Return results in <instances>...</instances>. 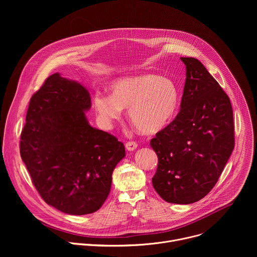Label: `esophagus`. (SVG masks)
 I'll return each instance as SVG.
<instances>
[{"mask_svg":"<svg viewBox=\"0 0 257 257\" xmlns=\"http://www.w3.org/2000/svg\"><path fill=\"white\" fill-rule=\"evenodd\" d=\"M125 148L127 151L129 152H133L134 150L137 149V143L135 141H128L126 144H125Z\"/></svg>","mask_w":257,"mask_h":257,"instance_id":"esophagus-1","label":"esophagus"}]
</instances>
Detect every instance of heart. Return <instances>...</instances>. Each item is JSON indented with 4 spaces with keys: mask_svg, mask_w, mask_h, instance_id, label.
I'll return each mask as SVG.
<instances>
[{
    "mask_svg": "<svg viewBox=\"0 0 257 257\" xmlns=\"http://www.w3.org/2000/svg\"><path fill=\"white\" fill-rule=\"evenodd\" d=\"M112 95L96 93L93 105L99 120L109 126L128 108L131 124L143 135L163 131L174 119L180 104L177 84L155 74L125 77L111 85Z\"/></svg>",
    "mask_w": 257,
    "mask_h": 257,
    "instance_id": "b5f03b06",
    "label": "heart"
}]
</instances>
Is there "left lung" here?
<instances>
[{"instance_id": "8db88e82", "label": "left lung", "mask_w": 257, "mask_h": 257, "mask_svg": "<svg viewBox=\"0 0 257 257\" xmlns=\"http://www.w3.org/2000/svg\"><path fill=\"white\" fill-rule=\"evenodd\" d=\"M186 80L181 109L151 140L159 164L153 185L170 203L189 204L215 185L235 144L231 101L195 58H181Z\"/></svg>"}]
</instances>
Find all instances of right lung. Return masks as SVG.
Returning a JSON list of instances; mask_svg holds the SVG:
<instances>
[{"mask_svg": "<svg viewBox=\"0 0 257 257\" xmlns=\"http://www.w3.org/2000/svg\"><path fill=\"white\" fill-rule=\"evenodd\" d=\"M90 106L84 86L55 73L31 96L21 132L20 155L34 187L49 205L68 214L100 208L125 157L122 142L88 124Z\"/></svg>", "mask_w": 257, "mask_h": 257, "instance_id": "obj_1", "label": "right lung"}]
</instances>
